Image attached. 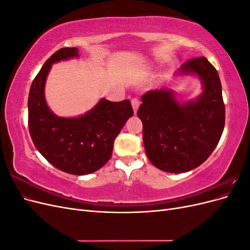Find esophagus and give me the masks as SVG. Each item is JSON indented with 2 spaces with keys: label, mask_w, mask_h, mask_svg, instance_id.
<instances>
[{
  "label": "esophagus",
  "mask_w": 250,
  "mask_h": 250,
  "mask_svg": "<svg viewBox=\"0 0 250 250\" xmlns=\"http://www.w3.org/2000/svg\"><path fill=\"white\" fill-rule=\"evenodd\" d=\"M140 100L138 99V98H133V99L131 100V104H132V108H133V111L134 113H137L138 109H139V106H140Z\"/></svg>",
  "instance_id": "1"
}]
</instances>
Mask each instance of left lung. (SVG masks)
<instances>
[{
  "label": "left lung",
  "instance_id": "1",
  "mask_svg": "<svg viewBox=\"0 0 250 250\" xmlns=\"http://www.w3.org/2000/svg\"><path fill=\"white\" fill-rule=\"evenodd\" d=\"M178 74L199 77L203 90L197 99L181 103L171 89L149 90L138 110L149 161L170 173L191 171L206 162L225 123L221 82L213 64L203 56L192 58Z\"/></svg>",
  "mask_w": 250,
  "mask_h": 250
}]
</instances>
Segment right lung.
Masks as SVG:
<instances>
[{"label":"right lung","mask_w":250,"mask_h":250,"mask_svg":"<svg viewBox=\"0 0 250 250\" xmlns=\"http://www.w3.org/2000/svg\"><path fill=\"white\" fill-rule=\"evenodd\" d=\"M77 48L56 51L34 78L28 98V126L34 146L60 171L86 175L102 168L112 153L113 142L132 117L129 100L101 99L94 108L77 118L53 113L44 98V84L53 63L78 57Z\"/></svg>","instance_id":"add662e5"}]
</instances>
